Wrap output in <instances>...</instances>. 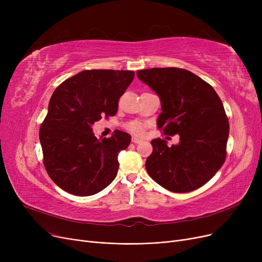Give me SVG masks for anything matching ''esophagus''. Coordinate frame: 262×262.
Here are the masks:
<instances>
[{
    "label": "esophagus",
    "mask_w": 262,
    "mask_h": 262,
    "mask_svg": "<svg viewBox=\"0 0 262 262\" xmlns=\"http://www.w3.org/2000/svg\"><path fill=\"white\" fill-rule=\"evenodd\" d=\"M132 141H133V143L137 144V143H140L142 140H140V139H138V138H135V137H134V138L132 139Z\"/></svg>",
    "instance_id": "34e87169"
}]
</instances>
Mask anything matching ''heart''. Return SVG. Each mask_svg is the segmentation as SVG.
Wrapping results in <instances>:
<instances>
[{
    "instance_id": "1",
    "label": "heart",
    "mask_w": 262,
    "mask_h": 262,
    "mask_svg": "<svg viewBox=\"0 0 262 262\" xmlns=\"http://www.w3.org/2000/svg\"><path fill=\"white\" fill-rule=\"evenodd\" d=\"M126 129L135 136H142L144 134V125L141 122L132 121L126 124Z\"/></svg>"
}]
</instances>
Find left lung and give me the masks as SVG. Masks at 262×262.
I'll use <instances>...</instances> for the list:
<instances>
[{"instance_id": "left-lung-1", "label": "left lung", "mask_w": 262, "mask_h": 262, "mask_svg": "<svg viewBox=\"0 0 262 262\" xmlns=\"http://www.w3.org/2000/svg\"><path fill=\"white\" fill-rule=\"evenodd\" d=\"M137 76L159 96L158 128L180 135V143L172 146L160 138L152 140L153 152L145 162L148 175L176 193L204 186L226 158L229 123L221 99L208 82L185 69H145Z\"/></svg>"}]
</instances>
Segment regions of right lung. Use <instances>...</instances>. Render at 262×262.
Masks as SVG:
<instances>
[{
    "mask_svg": "<svg viewBox=\"0 0 262 262\" xmlns=\"http://www.w3.org/2000/svg\"><path fill=\"white\" fill-rule=\"evenodd\" d=\"M134 76V71L86 70L55 89L39 139L46 170L62 190L89 196L115 180L118 154L129 145L130 136L118 130L101 140L92 125L117 114L119 99Z\"/></svg>",
    "mask_w": 262,
    "mask_h": 262,
    "instance_id": "obj_1",
    "label": "right lung"
}]
</instances>
